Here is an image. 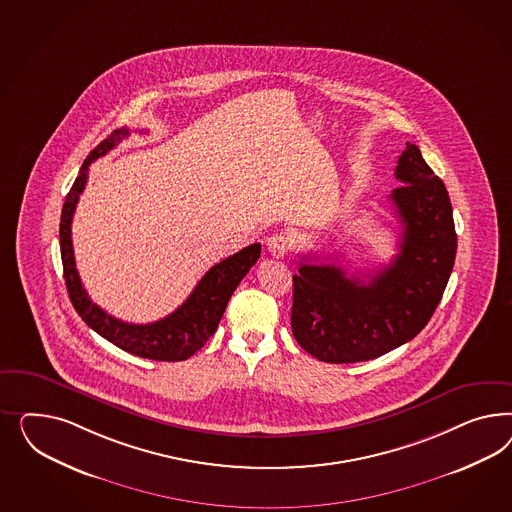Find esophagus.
I'll list each match as a JSON object with an SVG mask.
<instances>
[{
	"instance_id": "obj_1",
	"label": "esophagus",
	"mask_w": 512,
	"mask_h": 512,
	"mask_svg": "<svg viewBox=\"0 0 512 512\" xmlns=\"http://www.w3.org/2000/svg\"><path fill=\"white\" fill-rule=\"evenodd\" d=\"M291 246H293V244H291V238L283 233L272 234V236L266 240V248L270 251V255L276 257V259L285 257V255L289 253Z\"/></svg>"
}]
</instances>
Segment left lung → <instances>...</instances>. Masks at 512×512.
Wrapping results in <instances>:
<instances>
[{
    "label": "left lung",
    "instance_id": "obj_1",
    "mask_svg": "<svg viewBox=\"0 0 512 512\" xmlns=\"http://www.w3.org/2000/svg\"><path fill=\"white\" fill-rule=\"evenodd\" d=\"M390 193L400 219L398 255L360 279L336 264L302 257L293 276L291 326L311 357L351 364L413 340L432 319L456 259V231L445 184L407 142Z\"/></svg>",
    "mask_w": 512,
    "mask_h": 512
}]
</instances>
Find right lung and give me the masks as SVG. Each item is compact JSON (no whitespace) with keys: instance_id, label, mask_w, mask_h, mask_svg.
<instances>
[{"instance_id":"right-lung-1","label":"right lung","mask_w":512,"mask_h":512,"mask_svg":"<svg viewBox=\"0 0 512 512\" xmlns=\"http://www.w3.org/2000/svg\"><path fill=\"white\" fill-rule=\"evenodd\" d=\"M127 135H129V129L124 127V129L112 131L110 137L99 142L82 163L77 180L65 197L62 221H60L63 278H65L69 298L78 315L99 336L114 343L122 351L137 357L178 362V360L193 357L216 332L234 289L248 274L249 268L257 263L261 255V244H251L248 248L223 259L221 263L214 264L202 276L186 302L178 310L172 311L171 315L155 323H148V325L124 323L109 315L107 311L101 310L97 304H93L92 298L84 291L82 281L78 278L73 240H71V223H73L78 197L86 187L90 165L97 157H103L110 152Z\"/></svg>"}]
</instances>
